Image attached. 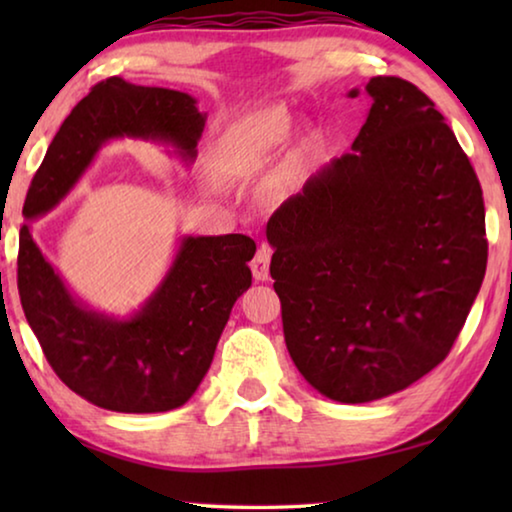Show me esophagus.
Wrapping results in <instances>:
<instances>
[{"mask_svg":"<svg viewBox=\"0 0 512 512\" xmlns=\"http://www.w3.org/2000/svg\"><path fill=\"white\" fill-rule=\"evenodd\" d=\"M268 266H271V248L259 246L253 262H250V271H253V277L257 282L268 280Z\"/></svg>","mask_w":512,"mask_h":512,"instance_id":"obj_1","label":"esophagus"}]
</instances>
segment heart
I'll return each mask as SVG.
<instances>
[{
	"label": "heart",
	"instance_id": "1",
	"mask_svg": "<svg viewBox=\"0 0 512 512\" xmlns=\"http://www.w3.org/2000/svg\"><path fill=\"white\" fill-rule=\"evenodd\" d=\"M296 128L284 108H264L241 119L223 137L221 158L230 171L253 176L271 167L291 144Z\"/></svg>",
	"mask_w": 512,
	"mask_h": 512
}]
</instances>
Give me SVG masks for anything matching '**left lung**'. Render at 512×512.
Segmentation results:
<instances>
[{
  "instance_id": "obj_1",
  "label": "left lung",
  "mask_w": 512,
  "mask_h": 512,
  "mask_svg": "<svg viewBox=\"0 0 512 512\" xmlns=\"http://www.w3.org/2000/svg\"><path fill=\"white\" fill-rule=\"evenodd\" d=\"M366 92L352 153L266 225L287 350L343 404L381 400L436 368L488 264L479 178L445 117L397 76H375Z\"/></svg>"
}]
</instances>
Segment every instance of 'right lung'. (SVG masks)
Returning a JSON list of instances; mask_svg holds the SVG:
<instances>
[{
    "mask_svg": "<svg viewBox=\"0 0 512 512\" xmlns=\"http://www.w3.org/2000/svg\"><path fill=\"white\" fill-rule=\"evenodd\" d=\"M205 119L187 92L119 76L97 83L49 144L24 201V221L54 210L110 140L167 144L194 162ZM255 250L246 235L183 237L160 287L135 314L117 318L83 305L67 289L24 223L17 289L24 316L65 386L108 411L162 413L183 406L210 370L232 305L253 282L248 262Z\"/></svg>",
    "mask_w": 512,
    "mask_h": 512,
    "instance_id": "1",
    "label": "right lung"
}]
</instances>
